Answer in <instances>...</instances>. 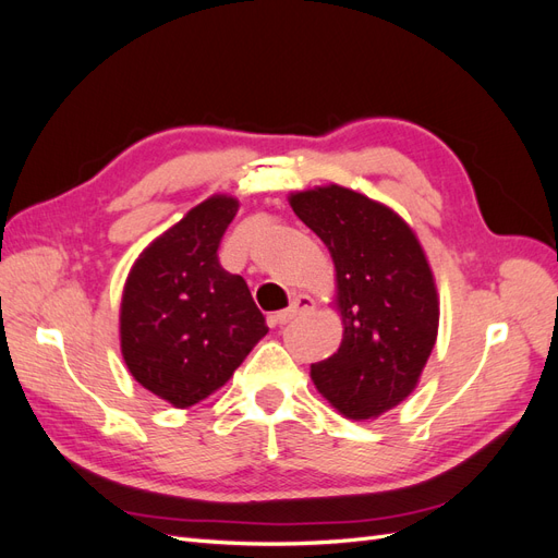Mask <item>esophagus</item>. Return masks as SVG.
<instances>
[{
	"label": "esophagus",
	"instance_id": "34e87169",
	"mask_svg": "<svg viewBox=\"0 0 558 558\" xmlns=\"http://www.w3.org/2000/svg\"><path fill=\"white\" fill-rule=\"evenodd\" d=\"M312 310H314V300H312L310 295H305V293H298V295L293 298L289 310H281V312L275 314V320H277L279 326H283V324H289L291 318H295V316H300V314H305V312H312Z\"/></svg>",
	"mask_w": 558,
	"mask_h": 558
}]
</instances>
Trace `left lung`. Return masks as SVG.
Returning <instances> with one entry per match:
<instances>
[{
  "instance_id": "obj_1",
  "label": "left lung",
  "mask_w": 558,
  "mask_h": 558,
  "mask_svg": "<svg viewBox=\"0 0 558 558\" xmlns=\"http://www.w3.org/2000/svg\"><path fill=\"white\" fill-rule=\"evenodd\" d=\"M335 263L342 344L312 363L316 391L347 418L367 421L408 398L437 340L440 298L416 232L377 199L328 183L289 195Z\"/></svg>"
}]
</instances>
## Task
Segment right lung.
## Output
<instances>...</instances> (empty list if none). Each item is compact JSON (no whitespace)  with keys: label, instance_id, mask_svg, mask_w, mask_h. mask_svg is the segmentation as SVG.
<instances>
[{"label":"right lung","instance_id":"obj_1","mask_svg":"<svg viewBox=\"0 0 558 558\" xmlns=\"http://www.w3.org/2000/svg\"><path fill=\"white\" fill-rule=\"evenodd\" d=\"M240 209L211 195L134 260L121 300V353L150 393L185 410L218 391L265 337L246 281L218 263V244Z\"/></svg>","mask_w":558,"mask_h":558}]
</instances>
